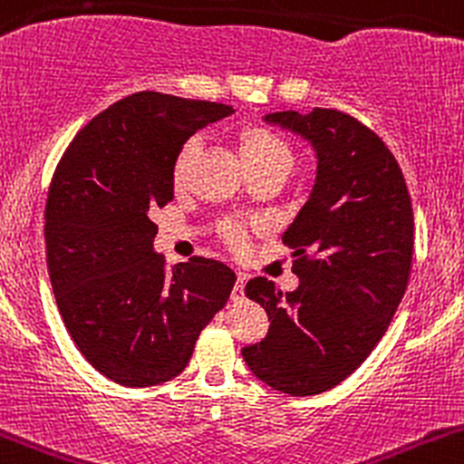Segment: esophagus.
<instances>
[{
    "label": "esophagus",
    "instance_id": "34e87169",
    "mask_svg": "<svg viewBox=\"0 0 464 464\" xmlns=\"http://www.w3.org/2000/svg\"><path fill=\"white\" fill-rule=\"evenodd\" d=\"M246 284H247V275H241V272H238L237 281H234V288H232V299L243 297V293H246Z\"/></svg>",
    "mask_w": 464,
    "mask_h": 464
}]
</instances>
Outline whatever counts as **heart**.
Masks as SVG:
<instances>
[{"instance_id": "obj_1", "label": "heart", "mask_w": 464, "mask_h": 464, "mask_svg": "<svg viewBox=\"0 0 464 464\" xmlns=\"http://www.w3.org/2000/svg\"><path fill=\"white\" fill-rule=\"evenodd\" d=\"M203 147V136H192L183 147H180L179 156L174 162V180L176 185H183L188 180L192 162ZM241 156L246 160L247 169L266 165H279V162H290L293 165V151L290 147L281 140L275 133L266 131V129H250L241 140ZM226 238L234 250H246L250 246V230L243 223H227Z\"/></svg>"}]
</instances>
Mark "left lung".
Returning a JSON list of instances; mask_svg holds the SVG:
<instances>
[{
  "mask_svg": "<svg viewBox=\"0 0 464 464\" xmlns=\"http://www.w3.org/2000/svg\"><path fill=\"white\" fill-rule=\"evenodd\" d=\"M264 121L308 140L317 174L284 234L299 288L284 295L266 276L247 281L270 331L241 353L264 384L304 398L346 380L389 328L409 284L413 209L398 160L355 118L313 109Z\"/></svg>",
  "mask_w": 464,
  "mask_h": 464,
  "instance_id": "left-lung-1",
  "label": "left lung"
}]
</instances>
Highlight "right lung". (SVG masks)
<instances>
[{
  "instance_id": "right-lung-1",
  "label": "right lung",
  "mask_w": 464,
  "mask_h": 464,
  "mask_svg": "<svg viewBox=\"0 0 464 464\" xmlns=\"http://www.w3.org/2000/svg\"><path fill=\"white\" fill-rule=\"evenodd\" d=\"M234 113L203 100L140 91L95 116L57 165L46 203V261L64 326L116 384L183 373L194 343L227 304L234 272L194 259L165 267L156 209L174 198V162L198 129Z\"/></svg>"
}]
</instances>
